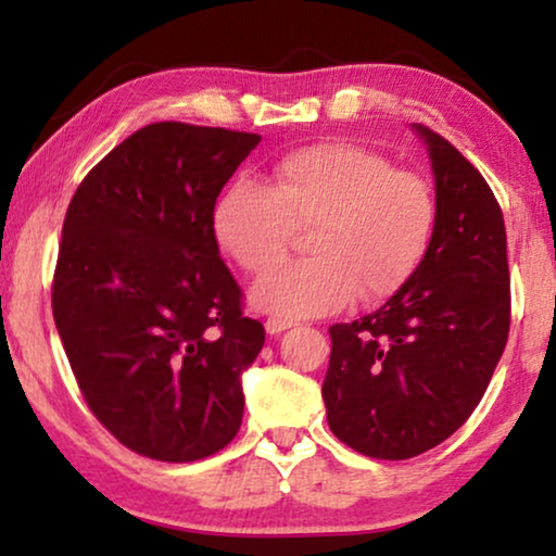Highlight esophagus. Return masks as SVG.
<instances>
[{"mask_svg": "<svg viewBox=\"0 0 556 556\" xmlns=\"http://www.w3.org/2000/svg\"><path fill=\"white\" fill-rule=\"evenodd\" d=\"M295 326L293 321H288V318H280V316H270L268 321H265V331L270 333V337H278V333H283L286 329H291Z\"/></svg>", "mask_w": 556, "mask_h": 556, "instance_id": "obj_1", "label": "esophagus"}]
</instances>
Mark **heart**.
<instances>
[{
  "instance_id": "1",
  "label": "heart",
  "mask_w": 556,
  "mask_h": 556,
  "mask_svg": "<svg viewBox=\"0 0 556 556\" xmlns=\"http://www.w3.org/2000/svg\"><path fill=\"white\" fill-rule=\"evenodd\" d=\"M219 248L248 273L282 256L295 229L312 227L315 255L265 273L253 303L286 318L326 316L356 295L367 303L402 291L435 232V192L413 169L346 141L293 149L270 166L265 187L235 181L219 197Z\"/></svg>"
}]
</instances>
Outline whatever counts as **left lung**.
<instances>
[{
    "label": "left lung",
    "mask_w": 556,
    "mask_h": 556,
    "mask_svg": "<svg viewBox=\"0 0 556 556\" xmlns=\"http://www.w3.org/2000/svg\"><path fill=\"white\" fill-rule=\"evenodd\" d=\"M435 174V232L409 283L375 314L333 324L321 394L329 428L356 453L407 460L468 420L511 326L504 215L481 172L415 126Z\"/></svg>",
    "instance_id": "obj_1"
}]
</instances>
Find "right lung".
I'll return each mask as SVG.
<instances>
[{
	"label": "right lung",
	"instance_id": "obj_1",
	"mask_svg": "<svg viewBox=\"0 0 556 556\" xmlns=\"http://www.w3.org/2000/svg\"><path fill=\"white\" fill-rule=\"evenodd\" d=\"M257 134L149 124L75 189L52 316L90 413L128 451L192 463L242 422L265 329L219 257L215 202Z\"/></svg>",
	"mask_w": 556,
	"mask_h": 556
}]
</instances>
